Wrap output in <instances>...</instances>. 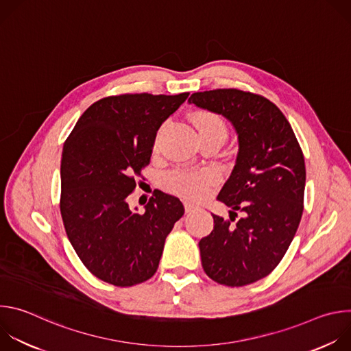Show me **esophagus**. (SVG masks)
I'll use <instances>...</instances> for the list:
<instances>
[{"label": "esophagus", "instance_id": "1", "mask_svg": "<svg viewBox=\"0 0 351 351\" xmlns=\"http://www.w3.org/2000/svg\"><path fill=\"white\" fill-rule=\"evenodd\" d=\"M184 210H186V213H194V211L199 210V206L187 202V203H184Z\"/></svg>", "mask_w": 351, "mask_h": 351}]
</instances>
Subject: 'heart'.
<instances>
[{
	"label": "heart",
	"mask_w": 351,
	"mask_h": 351,
	"mask_svg": "<svg viewBox=\"0 0 351 351\" xmlns=\"http://www.w3.org/2000/svg\"><path fill=\"white\" fill-rule=\"evenodd\" d=\"M194 126L197 129L199 140L213 138L223 143L228 136V129L223 119L214 112H208V111L198 112L195 115ZM160 134L161 132L158 133V137ZM211 180H213V175L207 171L178 172L172 178L173 187L191 197H203Z\"/></svg>",
	"instance_id": "b5f03b06"
}]
</instances>
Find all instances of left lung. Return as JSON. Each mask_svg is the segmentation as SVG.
Returning <instances> with one entry per match:
<instances>
[{"label":"left lung","mask_w":351,"mask_h":351,"mask_svg":"<svg viewBox=\"0 0 351 351\" xmlns=\"http://www.w3.org/2000/svg\"><path fill=\"white\" fill-rule=\"evenodd\" d=\"M189 103L225 117L239 140L236 164L218 194L232 211L229 219L213 214L214 229L198 243L203 268L225 286L254 283L280 263L302 219V147L282 111L263 95L217 88L191 94Z\"/></svg>","instance_id":"left-lung-1"}]
</instances>
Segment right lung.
<instances>
[{"mask_svg": "<svg viewBox=\"0 0 351 351\" xmlns=\"http://www.w3.org/2000/svg\"><path fill=\"white\" fill-rule=\"evenodd\" d=\"M176 95L121 94L98 99L76 122L61 158V215L68 239L98 279L128 287L152 278L184 207L158 191L143 214L128 197L152 158L160 126L186 101ZM137 210V208H136Z\"/></svg>", "mask_w": 351, "mask_h": 351, "instance_id": "add662e5", "label": "right lung"}]
</instances>
